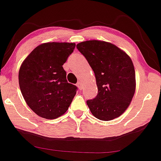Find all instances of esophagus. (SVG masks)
I'll use <instances>...</instances> for the list:
<instances>
[{
    "label": "esophagus",
    "instance_id": "obj_1",
    "mask_svg": "<svg viewBox=\"0 0 161 161\" xmlns=\"http://www.w3.org/2000/svg\"><path fill=\"white\" fill-rule=\"evenodd\" d=\"M77 86H78L79 90H82V89H83V86H82V82H77Z\"/></svg>",
    "mask_w": 161,
    "mask_h": 161
}]
</instances>
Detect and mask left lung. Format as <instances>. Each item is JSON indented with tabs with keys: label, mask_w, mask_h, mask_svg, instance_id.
<instances>
[{
	"label": "left lung",
	"mask_w": 161,
	"mask_h": 161,
	"mask_svg": "<svg viewBox=\"0 0 161 161\" xmlns=\"http://www.w3.org/2000/svg\"><path fill=\"white\" fill-rule=\"evenodd\" d=\"M76 47L95 75L97 95L87 100L92 115L101 121L119 117L127 109L136 91L132 60L111 42L87 40L79 42Z\"/></svg>",
	"instance_id": "8db88e82"
}]
</instances>
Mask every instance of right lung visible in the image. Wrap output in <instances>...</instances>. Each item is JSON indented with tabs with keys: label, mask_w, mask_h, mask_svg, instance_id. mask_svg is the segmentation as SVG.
Segmentation results:
<instances>
[{
	"label": "right lung",
	"mask_w": 161,
	"mask_h": 161,
	"mask_svg": "<svg viewBox=\"0 0 161 161\" xmlns=\"http://www.w3.org/2000/svg\"><path fill=\"white\" fill-rule=\"evenodd\" d=\"M75 42H46L24 60L19 72L23 97L32 111L46 119L65 113L77 87L67 82L64 64L75 49Z\"/></svg>",
	"instance_id": "add662e5"
}]
</instances>
